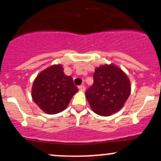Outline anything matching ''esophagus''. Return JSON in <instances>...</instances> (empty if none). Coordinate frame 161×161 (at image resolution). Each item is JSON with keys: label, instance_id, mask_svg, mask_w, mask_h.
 <instances>
[{"label": "esophagus", "instance_id": "esophagus-1", "mask_svg": "<svg viewBox=\"0 0 161 161\" xmlns=\"http://www.w3.org/2000/svg\"><path fill=\"white\" fill-rule=\"evenodd\" d=\"M79 89L80 90H82V91H84V90H86V87H85V86L81 85V86H79Z\"/></svg>", "mask_w": 161, "mask_h": 161}]
</instances>
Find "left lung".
<instances>
[{
	"label": "left lung",
	"instance_id": "1",
	"mask_svg": "<svg viewBox=\"0 0 161 161\" xmlns=\"http://www.w3.org/2000/svg\"><path fill=\"white\" fill-rule=\"evenodd\" d=\"M130 93V81L125 73L115 65L105 64L96 68L93 84L86 97L95 113L108 116L124 105Z\"/></svg>",
	"mask_w": 161,
	"mask_h": 161
}]
</instances>
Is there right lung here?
<instances>
[{
  "mask_svg": "<svg viewBox=\"0 0 161 161\" xmlns=\"http://www.w3.org/2000/svg\"><path fill=\"white\" fill-rule=\"evenodd\" d=\"M78 92L71 76L64 73L61 65H53L42 71L32 87L33 101L48 114L62 112Z\"/></svg>",
  "mask_w": 161,
  "mask_h": 161,
  "instance_id": "right-lung-1",
  "label": "right lung"
}]
</instances>
